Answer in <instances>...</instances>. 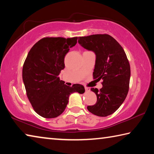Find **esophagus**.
<instances>
[{"label": "esophagus", "instance_id": "34e87169", "mask_svg": "<svg viewBox=\"0 0 154 154\" xmlns=\"http://www.w3.org/2000/svg\"><path fill=\"white\" fill-rule=\"evenodd\" d=\"M85 92H90V88L88 87H85Z\"/></svg>", "mask_w": 154, "mask_h": 154}]
</instances>
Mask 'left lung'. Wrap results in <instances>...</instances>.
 Segmentation results:
<instances>
[{
	"mask_svg": "<svg viewBox=\"0 0 154 154\" xmlns=\"http://www.w3.org/2000/svg\"><path fill=\"white\" fill-rule=\"evenodd\" d=\"M78 42L96 54L94 79H102L101 89L91 88L96 94L95 105L88 106L90 113L100 117L113 113L126 98L129 90L130 66L124 49L107 34L80 36Z\"/></svg>",
	"mask_w": 154,
	"mask_h": 154,
	"instance_id": "1",
	"label": "left lung"
}]
</instances>
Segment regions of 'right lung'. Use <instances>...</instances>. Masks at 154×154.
Listing matches in <instances>:
<instances>
[{
    "instance_id": "right-lung-1",
    "label": "right lung",
    "mask_w": 154,
    "mask_h": 154,
    "mask_svg": "<svg viewBox=\"0 0 154 154\" xmlns=\"http://www.w3.org/2000/svg\"><path fill=\"white\" fill-rule=\"evenodd\" d=\"M77 37H45L30 49L22 69V78L27 97L36 113L45 118H54L63 113L71 94H83L81 84L71 87L60 79L64 69V57L76 45Z\"/></svg>"
}]
</instances>
